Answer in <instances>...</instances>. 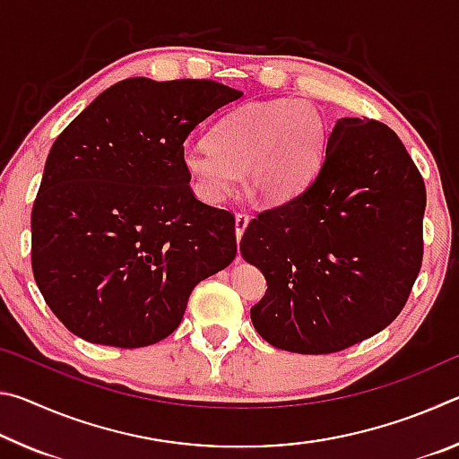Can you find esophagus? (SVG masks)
I'll return each instance as SVG.
<instances>
[{"label": "esophagus", "instance_id": "obj_1", "mask_svg": "<svg viewBox=\"0 0 459 459\" xmlns=\"http://www.w3.org/2000/svg\"><path fill=\"white\" fill-rule=\"evenodd\" d=\"M248 221H251V216H248L247 212H237L235 214V230H237V240L243 237L245 229L248 227Z\"/></svg>", "mask_w": 459, "mask_h": 459}]
</instances>
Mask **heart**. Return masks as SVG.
I'll return each instance as SVG.
<instances>
[{
  "label": "heart",
  "instance_id": "heart-1",
  "mask_svg": "<svg viewBox=\"0 0 459 459\" xmlns=\"http://www.w3.org/2000/svg\"><path fill=\"white\" fill-rule=\"evenodd\" d=\"M328 129L306 100L277 99L243 105L224 115L211 139L182 147V166L204 202L219 204L247 176L248 190L281 204L299 194L322 164Z\"/></svg>",
  "mask_w": 459,
  "mask_h": 459
}]
</instances>
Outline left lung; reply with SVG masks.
<instances>
[{
    "label": "left lung",
    "instance_id": "8db88e82",
    "mask_svg": "<svg viewBox=\"0 0 459 459\" xmlns=\"http://www.w3.org/2000/svg\"><path fill=\"white\" fill-rule=\"evenodd\" d=\"M423 212V178L397 134L338 119L312 182L240 238L267 281L255 330L299 354L340 352L385 330L421 269Z\"/></svg>",
    "mask_w": 459,
    "mask_h": 459
}]
</instances>
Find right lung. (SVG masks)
I'll return each mask as SVG.
<instances>
[{
    "mask_svg": "<svg viewBox=\"0 0 459 459\" xmlns=\"http://www.w3.org/2000/svg\"><path fill=\"white\" fill-rule=\"evenodd\" d=\"M238 97L206 79H126L52 143L32 208V271L76 336L155 344L180 325L194 287L235 259V216L194 196L182 147Z\"/></svg>",
    "mask_w": 459,
    "mask_h": 459,
    "instance_id": "1",
    "label": "right lung"
}]
</instances>
